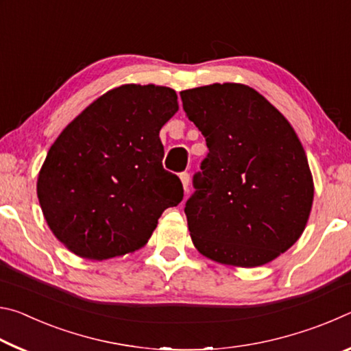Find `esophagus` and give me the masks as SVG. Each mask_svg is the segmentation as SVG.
Returning a JSON list of instances; mask_svg holds the SVG:
<instances>
[{
  "label": "esophagus",
  "instance_id": "obj_1",
  "mask_svg": "<svg viewBox=\"0 0 351 351\" xmlns=\"http://www.w3.org/2000/svg\"><path fill=\"white\" fill-rule=\"evenodd\" d=\"M180 180L182 182V187H184V192H189V182H190V175L189 173H181L180 175Z\"/></svg>",
  "mask_w": 351,
  "mask_h": 351
}]
</instances>
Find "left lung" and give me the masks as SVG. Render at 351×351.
<instances>
[{"mask_svg":"<svg viewBox=\"0 0 351 351\" xmlns=\"http://www.w3.org/2000/svg\"><path fill=\"white\" fill-rule=\"evenodd\" d=\"M181 99L209 148L184 209L193 246L237 268L276 260L304 234L313 207V175L299 136L243 83L192 88Z\"/></svg>","mask_w":351,"mask_h":351,"instance_id":"left-lung-1","label":"left lung"}]
</instances>
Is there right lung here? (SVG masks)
Listing matches in <instances>:
<instances>
[{"instance_id":"right-lung-1","label":"right lung","mask_w":351,"mask_h":351,"mask_svg":"<svg viewBox=\"0 0 351 351\" xmlns=\"http://www.w3.org/2000/svg\"><path fill=\"white\" fill-rule=\"evenodd\" d=\"M180 110L175 90L153 83L112 88L71 121L38 171L37 197L56 239L86 260L147 245L180 178L164 170L159 132Z\"/></svg>"}]
</instances>
